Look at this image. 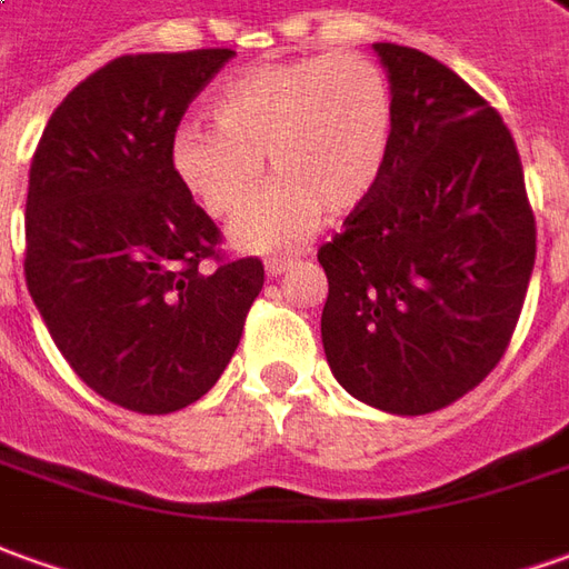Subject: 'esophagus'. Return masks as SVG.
<instances>
[{
	"instance_id": "34e87169",
	"label": "esophagus",
	"mask_w": 569,
	"mask_h": 569,
	"mask_svg": "<svg viewBox=\"0 0 569 569\" xmlns=\"http://www.w3.org/2000/svg\"><path fill=\"white\" fill-rule=\"evenodd\" d=\"M291 266H293V257H269V260H266V276H272V278L284 276Z\"/></svg>"
}]
</instances>
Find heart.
I'll return each instance as SVG.
<instances>
[{"instance_id":"heart-1","label":"heart","mask_w":569,"mask_h":569,"mask_svg":"<svg viewBox=\"0 0 569 569\" xmlns=\"http://www.w3.org/2000/svg\"><path fill=\"white\" fill-rule=\"evenodd\" d=\"M217 123L188 120L170 139L176 179L210 217L241 213L266 163L276 186L234 226L247 250L303 241L325 217L350 213L378 186L393 132V96L366 54H312L238 73L217 92Z\"/></svg>"}]
</instances>
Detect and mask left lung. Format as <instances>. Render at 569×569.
Returning a JSON list of instances; mask_svg holds the SVG:
<instances>
[{
	"mask_svg": "<svg viewBox=\"0 0 569 569\" xmlns=\"http://www.w3.org/2000/svg\"><path fill=\"white\" fill-rule=\"evenodd\" d=\"M390 96L387 160L319 250L322 347L371 409L427 415L499 366L536 262L523 167L496 108L437 58L375 42Z\"/></svg>",
	"mask_w": 569,
	"mask_h": 569,
	"instance_id": "left-lung-1",
	"label": "left lung"
}]
</instances>
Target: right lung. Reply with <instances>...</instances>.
Segmentation results:
<instances>
[{
  "instance_id": "add662e5",
  "label": "right lung",
  "mask_w": 569,
  "mask_h": 569,
  "mask_svg": "<svg viewBox=\"0 0 569 569\" xmlns=\"http://www.w3.org/2000/svg\"><path fill=\"white\" fill-rule=\"evenodd\" d=\"M232 49L123 54L70 92L37 144L23 276L54 347L113 406L170 415L226 371L262 291L257 257L176 179L170 139Z\"/></svg>"
}]
</instances>
